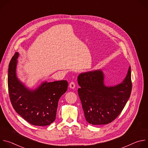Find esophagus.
I'll return each instance as SVG.
<instances>
[{
	"label": "esophagus",
	"instance_id": "esophagus-1",
	"mask_svg": "<svg viewBox=\"0 0 148 148\" xmlns=\"http://www.w3.org/2000/svg\"><path fill=\"white\" fill-rule=\"evenodd\" d=\"M69 87L70 88H72V89H74L75 87V82H71L69 84Z\"/></svg>",
	"mask_w": 148,
	"mask_h": 148
}]
</instances>
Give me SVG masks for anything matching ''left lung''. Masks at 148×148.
<instances>
[{
  "label": "left lung",
  "mask_w": 148,
  "mask_h": 148,
  "mask_svg": "<svg viewBox=\"0 0 148 148\" xmlns=\"http://www.w3.org/2000/svg\"><path fill=\"white\" fill-rule=\"evenodd\" d=\"M78 89L84 115L92 125L108 124L121 114L132 91L131 67L124 80L118 85L107 87L101 70L80 74Z\"/></svg>",
  "instance_id": "left-lung-1"
}]
</instances>
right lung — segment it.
<instances>
[{"instance_id":"right-lung-1","label":"right lung","mask_w":148,"mask_h":148,"mask_svg":"<svg viewBox=\"0 0 148 148\" xmlns=\"http://www.w3.org/2000/svg\"><path fill=\"white\" fill-rule=\"evenodd\" d=\"M18 53L12 57L8 70V90L12 106L16 112L29 123L47 126L56 119L60 98L67 90L66 80L44 82L34 90H29L16 74Z\"/></svg>"}]
</instances>
